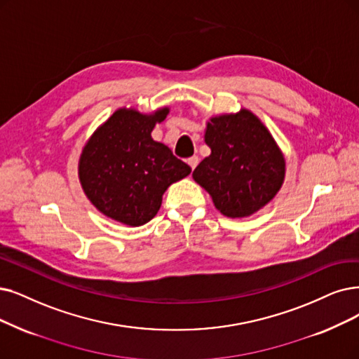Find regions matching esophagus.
<instances>
[{
  "label": "esophagus",
  "instance_id": "esophagus-1",
  "mask_svg": "<svg viewBox=\"0 0 359 359\" xmlns=\"http://www.w3.org/2000/svg\"><path fill=\"white\" fill-rule=\"evenodd\" d=\"M187 163H189V166H190L191 169H194V168L197 166V163H198V157H197V156H193V157H190V159L187 161Z\"/></svg>",
  "mask_w": 359,
  "mask_h": 359
}]
</instances>
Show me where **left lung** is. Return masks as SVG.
I'll list each match as a JSON object with an SVG mask.
<instances>
[{
    "label": "left lung",
    "instance_id": "left-lung-1",
    "mask_svg": "<svg viewBox=\"0 0 359 359\" xmlns=\"http://www.w3.org/2000/svg\"><path fill=\"white\" fill-rule=\"evenodd\" d=\"M205 142L210 154L194 169L193 178L225 217H250L280 191L285 177L284 154L250 110L210 118Z\"/></svg>",
    "mask_w": 359,
    "mask_h": 359
}]
</instances>
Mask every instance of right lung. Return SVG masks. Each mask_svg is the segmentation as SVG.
<instances>
[{
    "instance_id": "add662e5",
    "label": "right lung",
    "mask_w": 359,
    "mask_h": 359,
    "mask_svg": "<svg viewBox=\"0 0 359 359\" xmlns=\"http://www.w3.org/2000/svg\"><path fill=\"white\" fill-rule=\"evenodd\" d=\"M169 107L153 113L118 109L83 146L78 175L85 196L107 218L140 226L156 217L163 193L191 168L151 138Z\"/></svg>"
}]
</instances>
